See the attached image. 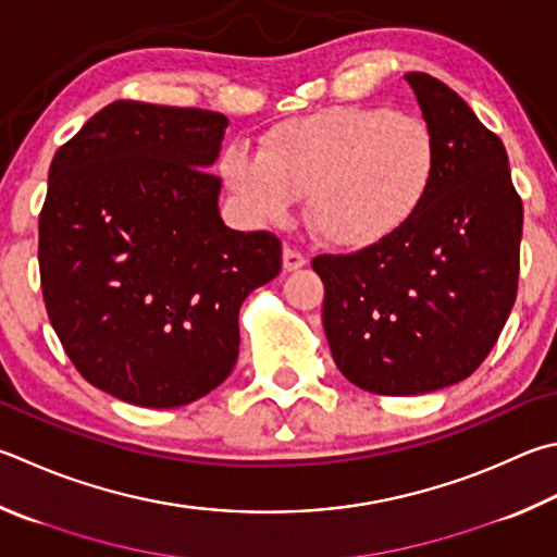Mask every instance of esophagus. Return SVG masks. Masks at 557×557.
<instances>
[{"instance_id":"obj_1","label":"esophagus","mask_w":557,"mask_h":557,"mask_svg":"<svg viewBox=\"0 0 557 557\" xmlns=\"http://www.w3.org/2000/svg\"><path fill=\"white\" fill-rule=\"evenodd\" d=\"M307 265V258L301 256V252L292 250V248H285V252H282V270L285 272H295V270H301Z\"/></svg>"}]
</instances>
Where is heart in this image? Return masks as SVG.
Here are the masks:
<instances>
[{
    "label": "heart",
    "instance_id": "obj_1",
    "mask_svg": "<svg viewBox=\"0 0 557 557\" xmlns=\"http://www.w3.org/2000/svg\"><path fill=\"white\" fill-rule=\"evenodd\" d=\"M219 173L258 224H280L307 197V221L323 244L368 250L401 234L426 205L436 140L421 119L389 107H331L270 128L260 153L224 148Z\"/></svg>",
    "mask_w": 557,
    "mask_h": 557
}]
</instances>
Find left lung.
I'll return each mask as SVG.
<instances>
[{
    "label": "left lung",
    "instance_id": "obj_1",
    "mask_svg": "<svg viewBox=\"0 0 557 557\" xmlns=\"http://www.w3.org/2000/svg\"><path fill=\"white\" fill-rule=\"evenodd\" d=\"M404 79L436 140L426 205L387 244L311 262L338 370L387 397L450 387L482 366L517 299L523 228L502 140L441 79Z\"/></svg>",
    "mask_w": 557,
    "mask_h": 557
}]
</instances>
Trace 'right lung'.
I'll list each match as a JSON object with an SVG mask.
<instances>
[{
	"label": "right lung",
	"instance_id": "1",
	"mask_svg": "<svg viewBox=\"0 0 557 557\" xmlns=\"http://www.w3.org/2000/svg\"><path fill=\"white\" fill-rule=\"evenodd\" d=\"M226 126L207 109L114 102L48 170V319L79 375L136 407L216 389L238 358L240 305L282 268L275 236L221 219V180L207 170Z\"/></svg>",
	"mask_w": 557,
	"mask_h": 557
}]
</instances>
